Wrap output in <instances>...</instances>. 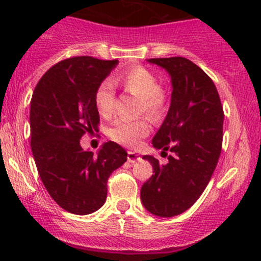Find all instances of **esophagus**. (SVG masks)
Wrapping results in <instances>:
<instances>
[{
	"mask_svg": "<svg viewBox=\"0 0 261 261\" xmlns=\"http://www.w3.org/2000/svg\"><path fill=\"white\" fill-rule=\"evenodd\" d=\"M139 160H141V157H139V154L137 153V152H133V151L128 152V161L132 162V164L139 161Z\"/></svg>",
	"mask_w": 261,
	"mask_h": 261,
	"instance_id": "obj_1",
	"label": "esophagus"
}]
</instances>
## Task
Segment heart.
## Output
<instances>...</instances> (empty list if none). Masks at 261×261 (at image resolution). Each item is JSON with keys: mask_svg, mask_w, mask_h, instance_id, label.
<instances>
[{"mask_svg": "<svg viewBox=\"0 0 261 261\" xmlns=\"http://www.w3.org/2000/svg\"><path fill=\"white\" fill-rule=\"evenodd\" d=\"M120 81L127 91L138 97L141 104L139 110L144 112L152 120H159L166 110V96L160 89L157 77L143 67H134L125 72ZM115 102L114 85L110 80H104L95 91V105L99 114L109 118L113 114ZM151 130L146 119L117 120L109 129V137L117 143L127 147L138 146L142 138Z\"/></svg>", "mask_w": 261, "mask_h": 261, "instance_id": "heart-1", "label": "heart"}]
</instances>
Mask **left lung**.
<instances>
[{
  "mask_svg": "<svg viewBox=\"0 0 261 261\" xmlns=\"http://www.w3.org/2000/svg\"><path fill=\"white\" fill-rule=\"evenodd\" d=\"M171 77V104L152 144L166 154L160 164L143 156L154 170L141 189V200L149 213L174 217L189 210L204 192L221 154L223 109L211 77L182 57L147 59Z\"/></svg>",
  "mask_w": 261,
  "mask_h": 261,
  "instance_id": "8db88e82",
  "label": "left lung"
}]
</instances>
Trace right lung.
Here are the masks:
<instances>
[{"mask_svg": "<svg viewBox=\"0 0 261 261\" xmlns=\"http://www.w3.org/2000/svg\"><path fill=\"white\" fill-rule=\"evenodd\" d=\"M119 63L73 57L54 64L38 82L30 101L32 151L46 192L73 215H90L107 200V182L127 161V152L105 142L97 154L80 139L99 132L95 91Z\"/></svg>", "mask_w": 261, "mask_h": 261, "instance_id": "add662e5", "label": "right lung"}]
</instances>
